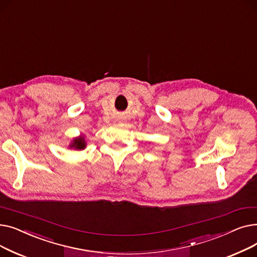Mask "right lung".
<instances>
[{
    "label": "right lung",
    "instance_id": "add662e5",
    "mask_svg": "<svg viewBox=\"0 0 257 257\" xmlns=\"http://www.w3.org/2000/svg\"><path fill=\"white\" fill-rule=\"evenodd\" d=\"M85 141H84V138L83 137H79L77 139H74L72 145L70 146L71 148H75V149L77 150H82L85 148Z\"/></svg>",
    "mask_w": 257,
    "mask_h": 257
}]
</instances>
